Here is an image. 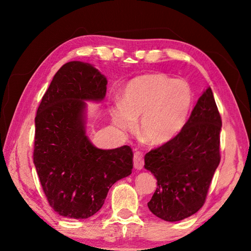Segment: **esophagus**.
Here are the masks:
<instances>
[{
    "mask_svg": "<svg viewBox=\"0 0 251 251\" xmlns=\"http://www.w3.org/2000/svg\"><path fill=\"white\" fill-rule=\"evenodd\" d=\"M134 167H135V169H137V171H141V169L144 167V158H143V154L141 151H135Z\"/></svg>",
    "mask_w": 251,
    "mask_h": 251,
    "instance_id": "34e87169",
    "label": "esophagus"
}]
</instances>
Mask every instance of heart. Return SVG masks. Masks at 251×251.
Instances as JSON below:
<instances>
[{
  "mask_svg": "<svg viewBox=\"0 0 251 251\" xmlns=\"http://www.w3.org/2000/svg\"><path fill=\"white\" fill-rule=\"evenodd\" d=\"M194 103V92L185 79L164 74L137 76L126 84L122 105L112 110L113 122L123 130H134L141 118V134L152 145H161L179 133Z\"/></svg>",
  "mask_w": 251,
  "mask_h": 251,
  "instance_id": "heart-1",
  "label": "heart"
}]
</instances>
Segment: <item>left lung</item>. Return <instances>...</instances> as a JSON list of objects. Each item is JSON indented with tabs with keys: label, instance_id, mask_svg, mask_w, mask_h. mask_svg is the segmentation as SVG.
<instances>
[{
	"label": "left lung",
	"instance_id": "left-lung-1",
	"mask_svg": "<svg viewBox=\"0 0 251 251\" xmlns=\"http://www.w3.org/2000/svg\"><path fill=\"white\" fill-rule=\"evenodd\" d=\"M222 117L210 87L199 97L181 130L145 155V168L157 179L150 210L179 222L201 209L220 163Z\"/></svg>",
	"mask_w": 251,
	"mask_h": 251
}]
</instances>
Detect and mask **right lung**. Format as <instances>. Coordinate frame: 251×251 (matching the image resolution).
<instances>
[{
    "label": "right lung",
    "instance_id": "add662e5",
    "mask_svg": "<svg viewBox=\"0 0 251 251\" xmlns=\"http://www.w3.org/2000/svg\"><path fill=\"white\" fill-rule=\"evenodd\" d=\"M106 85L94 66L69 62L54 75L37 108L34 165L50 206L63 217L96 214L110 187L133 169L129 146L100 150L85 134V100H103Z\"/></svg>",
    "mask_w": 251,
    "mask_h": 251
}]
</instances>
